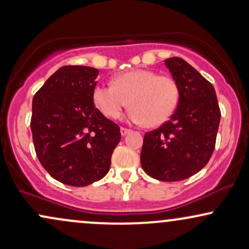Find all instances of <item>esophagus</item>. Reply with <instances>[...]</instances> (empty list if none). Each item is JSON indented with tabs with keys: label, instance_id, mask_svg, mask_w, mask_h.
I'll list each match as a JSON object with an SVG mask.
<instances>
[{
	"label": "esophagus",
	"instance_id": "34e87169",
	"mask_svg": "<svg viewBox=\"0 0 249 249\" xmlns=\"http://www.w3.org/2000/svg\"><path fill=\"white\" fill-rule=\"evenodd\" d=\"M131 130L130 128H126V127H121V133L122 136H126L127 133H130Z\"/></svg>",
	"mask_w": 249,
	"mask_h": 249
}]
</instances>
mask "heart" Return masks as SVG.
<instances>
[{
  "label": "heart",
  "mask_w": 249,
  "mask_h": 249,
  "mask_svg": "<svg viewBox=\"0 0 249 249\" xmlns=\"http://www.w3.org/2000/svg\"><path fill=\"white\" fill-rule=\"evenodd\" d=\"M180 89L170 76L134 69L116 76L112 85L97 84L92 90L96 107L107 118H117L130 104L131 121L154 127L166 123L178 107Z\"/></svg>",
  "instance_id": "1"
}]
</instances>
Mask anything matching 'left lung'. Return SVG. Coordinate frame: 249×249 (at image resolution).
I'll use <instances>...</instances> for the list:
<instances>
[{
  "label": "left lung",
  "instance_id": "obj_1",
  "mask_svg": "<svg viewBox=\"0 0 249 249\" xmlns=\"http://www.w3.org/2000/svg\"><path fill=\"white\" fill-rule=\"evenodd\" d=\"M165 65L179 85V104L170 121L145 133L141 162L154 179L180 181L212 157L221 112L213 85L192 65L179 57L167 58Z\"/></svg>",
  "mask_w": 249,
  "mask_h": 249
}]
</instances>
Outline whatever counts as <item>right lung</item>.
<instances>
[{"mask_svg":"<svg viewBox=\"0 0 249 249\" xmlns=\"http://www.w3.org/2000/svg\"><path fill=\"white\" fill-rule=\"evenodd\" d=\"M98 70L59 68L34 96L30 127L36 156L53 179L82 187L110 170L121 128L92 101Z\"/></svg>","mask_w":249,"mask_h":249,"instance_id":"add662e5","label":"right lung"}]
</instances>
